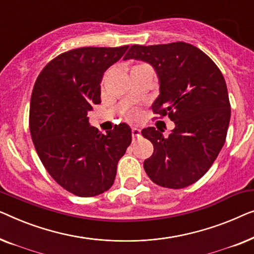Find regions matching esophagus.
<instances>
[{"label": "esophagus", "instance_id": "34e87169", "mask_svg": "<svg viewBox=\"0 0 254 254\" xmlns=\"http://www.w3.org/2000/svg\"><path fill=\"white\" fill-rule=\"evenodd\" d=\"M140 128L139 127H132V138H133V140H135V139L140 137Z\"/></svg>", "mask_w": 254, "mask_h": 254}]
</instances>
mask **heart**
<instances>
[{
	"instance_id": "heart-1",
	"label": "heart",
	"mask_w": 254,
	"mask_h": 254,
	"mask_svg": "<svg viewBox=\"0 0 254 254\" xmlns=\"http://www.w3.org/2000/svg\"><path fill=\"white\" fill-rule=\"evenodd\" d=\"M139 115V114H138V112H133V113H132L131 114V117H137Z\"/></svg>"
}]
</instances>
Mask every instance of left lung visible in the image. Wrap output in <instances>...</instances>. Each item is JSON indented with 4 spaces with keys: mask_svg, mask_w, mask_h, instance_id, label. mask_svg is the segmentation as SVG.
<instances>
[{
    "mask_svg": "<svg viewBox=\"0 0 254 254\" xmlns=\"http://www.w3.org/2000/svg\"><path fill=\"white\" fill-rule=\"evenodd\" d=\"M130 59L154 67L160 95L153 113L175 122L168 137L155 127L141 131L154 146L144 162L146 174L160 187L187 188L208 171L226 141L230 102L223 74L205 53L187 42L133 45L124 56Z\"/></svg>",
    "mask_w": 254,
    "mask_h": 254,
    "instance_id": "left-lung-1",
    "label": "left lung"
}]
</instances>
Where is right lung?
I'll use <instances>...</instances> for the list:
<instances>
[{"label": "right lung", "instance_id": "obj_1", "mask_svg": "<svg viewBox=\"0 0 254 254\" xmlns=\"http://www.w3.org/2000/svg\"><path fill=\"white\" fill-rule=\"evenodd\" d=\"M122 47H81L62 53L37 78L31 96L30 131L48 174L78 197H94L114 184L117 163L131 144V128L107 134L88 124L87 113L101 102L103 72L127 52Z\"/></svg>", "mask_w": 254, "mask_h": 254}]
</instances>
